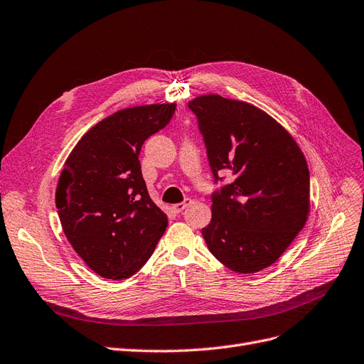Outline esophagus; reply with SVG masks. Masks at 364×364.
<instances>
[{
	"label": "esophagus",
	"instance_id": "esophagus-1",
	"mask_svg": "<svg viewBox=\"0 0 364 364\" xmlns=\"http://www.w3.org/2000/svg\"><path fill=\"white\" fill-rule=\"evenodd\" d=\"M192 203V199H184L183 202H180V203H176V205H173V207H172V210H173V213H177V214H180V213H183L187 207H188V205H191Z\"/></svg>",
	"mask_w": 364,
	"mask_h": 364
}]
</instances>
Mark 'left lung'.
Returning <instances> with one entry per match:
<instances>
[{
	"mask_svg": "<svg viewBox=\"0 0 364 364\" xmlns=\"http://www.w3.org/2000/svg\"><path fill=\"white\" fill-rule=\"evenodd\" d=\"M198 119L214 183L210 225L202 229L213 256L238 274L275 263L309 213V169L282 126L257 107L203 95L187 104Z\"/></svg>",
	"mask_w": 364,
	"mask_h": 364,
	"instance_id": "left-lung-1",
	"label": "left lung"
}]
</instances>
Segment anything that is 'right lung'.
<instances>
[{
  "instance_id": "add662e5",
  "label": "right lung",
  "mask_w": 364,
  "mask_h": 364,
  "mask_svg": "<svg viewBox=\"0 0 364 364\" xmlns=\"http://www.w3.org/2000/svg\"><path fill=\"white\" fill-rule=\"evenodd\" d=\"M173 112L176 104L120 109L82 136L62 169L56 187L62 229L102 278L136 274L166 230L168 217L150 199L138 157Z\"/></svg>"
}]
</instances>
